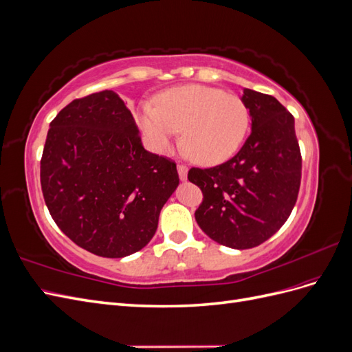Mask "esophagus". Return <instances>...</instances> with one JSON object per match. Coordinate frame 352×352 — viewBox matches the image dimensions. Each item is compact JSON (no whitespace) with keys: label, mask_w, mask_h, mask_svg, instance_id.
Listing matches in <instances>:
<instances>
[{"label":"esophagus","mask_w":352,"mask_h":352,"mask_svg":"<svg viewBox=\"0 0 352 352\" xmlns=\"http://www.w3.org/2000/svg\"><path fill=\"white\" fill-rule=\"evenodd\" d=\"M177 173L180 180H186L188 179V167L185 164H177Z\"/></svg>","instance_id":"esophagus-1"}]
</instances>
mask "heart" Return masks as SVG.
<instances>
[{
    "label": "heart",
    "mask_w": 352,
    "mask_h": 352,
    "mask_svg": "<svg viewBox=\"0 0 352 352\" xmlns=\"http://www.w3.org/2000/svg\"><path fill=\"white\" fill-rule=\"evenodd\" d=\"M136 120L154 151L172 150L177 132H182L186 157L202 166H214L238 151L250 114L236 95L204 85H185L160 94L154 109L142 105Z\"/></svg>",
    "instance_id": "b5f03b06"
}]
</instances>
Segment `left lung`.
<instances>
[{
  "instance_id": "1",
  "label": "left lung",
  "mask_w": 352,
  "mask_h": 352,
  "mask_svg": "<svg viewBox=\"0 0 352 352\" xmlns=\"http://www.w3.org/2000/svg\"><path fill=\"white\" fill-rule=\"evenodd\" d=\"M251 133L239 153L210 168L192 167L201 188L195 220L212 241L248 250L267 241L289 217L301 184V153L294 116L272 95L243 89Z\"/></svg>"
}]
</instances>
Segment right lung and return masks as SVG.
<instances>
[{
    "label": "right lung",
    "instance_id": "right-lung-1",
    "mask_svg": "<svg viewBox=\"0 0 352 352\" xmlns=\"http://www.w3.org/2000/svg\"><path fill=\"white\" fill-rule=\"evenodd\" d=\"M177 185L176 164L145 150L114 91L73 100L50 123L42 194L56 225L83 250L107 258L142 250Z\"/></svg>",
    "mask_w": 352,
    "mask_h": 352
}]
</instances>
